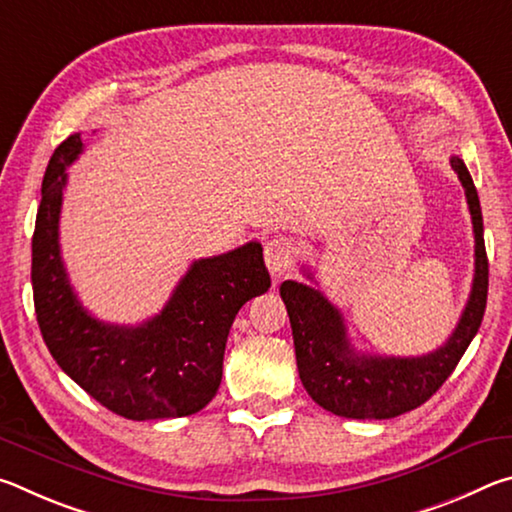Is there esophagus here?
<instances>
[{"label":"esophagus","mask_w":512,"mask_h":512,"mask_svg":"<svg viewBox=\"0 0 512 512\" xmlns=\"http://www.w3.org/2000/svg\"><path fill=\"white\" fill-rule=\"evenodd\" d=\"M264 259H266L268 271L280 277L287 273L293 264V246L287 239H280V237L268 239L264 246Z\"/></svg>","instance_id":"obj_1"}]
</instances>
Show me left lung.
I'll list each match as a JSON object with an SVG mask.
<instances>
[{
    "label": "left lung",
    "mask_w": 512,
    "mask_h": 512,
    "mask_svg": "<svg viewBox=\"0 0 512 512\" xmlns=\"http://www.w3.org/2000/svg\"><path fill=\"white\" fill-rule=\"evenodd\" d=\"M452 169L465 189L474 228V280L470 300L447 343L422 357H372L352 348L341 311L323 293L302 282H282L280 296L293 329L302 386L325 411L354 420H388L418 409L445 384L467 345L479 332L488 300V257L483 244L479 194L465 162L454 155ZM314 280L311 273H305Z\"/></svg>",
    "instance_id": "left-lung-1"
}]
</instances>
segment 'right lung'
Wrapping results in <instances>:
<instances>
[{"label":"right lung","instance_id":"right-lung-1","mask_svg":"<svg viewBox=\"0 0 512 512\" xmlns=\"http://www.w3.org/2000/svg\"><path fill=\"white\" fill-rule=\"evenodd\" d=\"M83 151L69 135L47 164L31 257L33 302L51 357L85 393L128 420L183 418L205 409L221 386L232 320L271 287L262 244L196 259L160 314L112 325L83 309L58 244L67 167Z\"/></svg>","mask_w":512,"mask_h":512}]
</instances>
